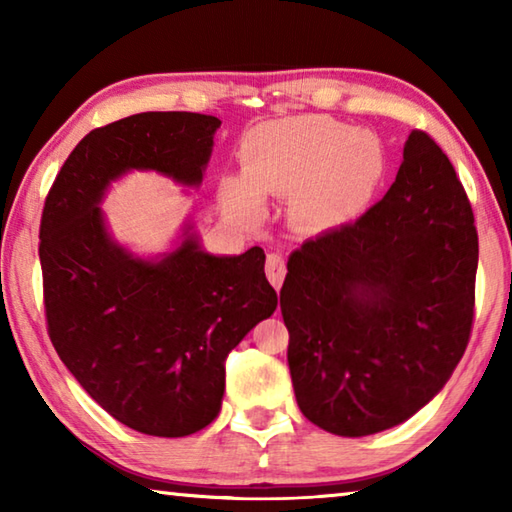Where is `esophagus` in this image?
<instances>
[{
    "label": "esophagus",
    "mask_w": 512,
    "mask_h": 512,
    "mask_svg": "<svg viewBox=\"0 0 512 512\" xmlns=\"http://www.w3.org/2000/svg\"><path fill=\"white\" fill-rule=\"evenodd\" d=\"M284 275H287V264H284L282 255H277V253L268 255L266 257V277H268V282H271L275 289H280L282 282H284Z\"/></svg>",
    "instance_id": "esophagus-1"
}]
</instances>
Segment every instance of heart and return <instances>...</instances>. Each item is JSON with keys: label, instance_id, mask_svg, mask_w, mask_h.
I'll use <instances>...</instances> for the list:
<instances>
[{"label": "heart", "instance_id": "obj_1", "mask_svg": "<svg viewBox=\"0 0 512 512\" xmlns=\"http://www.w3.org/2000/svg\"><path fill=\"white\" fill-rule=\"evenodd\" d=\"M244 173L223 178L221 201L255 219L264 196H293V219L307 232L339 230L366 210L384 183L379 137L323 115L287 117L253 128L241 144Z\"/></svg>", "mask_w": 512, "mask_h": 512}]
</instances>
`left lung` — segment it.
<instances>
[{
    "mask_svg": "<svg viewBox=\"0 0 512 512\" xmlns=\"http://www.w3.org/2000/svg\"><path fill=\"white\" fill-rule=\"evenodd\" d=\"M476 264L461 180L427 133L411 131L386 196L289 257L280 307L302 415L361 438L429 404L470 341Z\"/></svg>",
    "mask_w": 512,
    "mask_h": 512,
    "instance_id": "1",
    "label": "left lung"
}]
</instances>
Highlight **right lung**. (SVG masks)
I'll use <instances>...</instances> for the list:
<instances>
[{"mask_svg": "<svg viewBox=\"0 0 512 512\" xmlns=\"http://www.w3.org/2000/svg\"><path fill=\"white\" fill-rule=\"evenodd\" d=\"M221 121L140 112L94 128L69 153L40 223L49 339L101 409L146 436L183 438L221 411L225 357L277 307L259 246L205 253L194 221L171 250L133 253L101 210L112 183L155 171L196 189Z\"/></svg>", "mask_w": 512, "mask_h": 512, "instance_id": "obj_1", "label": "right lung"}]
</instances>
